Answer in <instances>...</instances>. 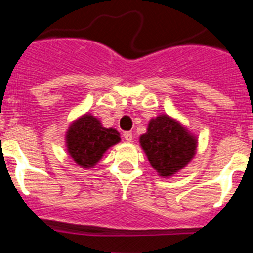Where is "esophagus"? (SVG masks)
<instances>
[{
	"mask_svg": "<svg viewBox=\"0 0 253 253\" xmlns=\"http://www.w3.org/2000/svg\"><path fill=\"white\" fill-rule=\"evenodd\" d=\"M123 137H124V139L126 140V142H131V140H133V134H131L130 131H125V133L123 134Z\"/></svg>",
	"mask_w": 253,
	"mask_h": 253,
	"instance_id": "esophagus-1",
	"label": "esophagus"
}]
</instances>
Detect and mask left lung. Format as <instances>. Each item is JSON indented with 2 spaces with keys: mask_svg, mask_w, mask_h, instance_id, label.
Instances as JSON below:
<instances>
[{
  "mask_svg": "<svg viewBox=\"0 0 253 253\" xmlns=\"http://www.w3.org/2000/svg\"><path fill=\"white\" fill-rule=\"evenodd\" d=\"M140 144L152 166L161 176H171L194 157L196 140L178 123L166 115L149 122Z\"/></svg>",
  "mask_w": 253,
  "mask_h": 253,
  "instance_id": "obj_1",
  "label": "left lung"
}]
</instances>
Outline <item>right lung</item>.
<instances>
[{
    "instance_id": "obj_1",
    "label": "right lung",
    "mask_w": 253,
    "mask_h": 253,
    "mask_svg": "<svg viewBox=\"0 0 253 253\" xmlns=\"http://www.w3.org/2000/svg\"><path fill=\"white\" fill-rule=\"evenodd\" d=\"M115 129L102 128L92 115H84L73 123L67 133V147L73 160L82 167H91L99 162L102 154L119 142Z\"/></svg>"
}]
</instances>
